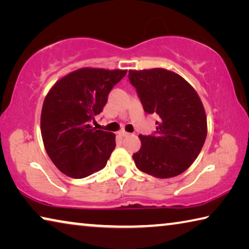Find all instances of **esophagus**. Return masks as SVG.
<instances>
[{
	"instance_id": "obj_1",
	"label": "esophagus",
	"mask_w": 249,
	"mask_h": 249,
	"mask_svg": "<svg viewBox=\"0 0 249 249\" xmlns=\"http://www.w3.org/2000/svg\"><path fill=\"white\" fill-rule=\"evenodd\" d=\"M117 134H119V135H120V136H122V137L128 136V135H129V133H127V132H126V130H124V129H122V130H120V132H119V133H117Z\"/></svg>"
}]
</instances>
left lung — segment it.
Masks as SVG:
<instances>
[{
    "mask_svg": "<svg viewBox=\"0 0 249 249\" xmlns=\"http://www.w3.org/2000/svg\"><path fill=\"white\" fill-rule=\"evenodd\" d=\"M128 78L144 111L159 116L154 135H140L135 165L160 179L182 174L199 156L208 133L199 94L187 80L167 69L129 70Z\"/></svg>",
    "mask_w": 249,
    "mask_h": 249,
    "instance_id": "1",
    "label": "left lung"
}]
</instances>
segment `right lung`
I'll list each match as a JSON object with an SVG mask.
<instances>
[{"label": "right lung", "instance_id": "1", "mask_svg": "<svg viewBox=\"0 0 249 249\" xmlns=\"http://www.w3.org/2000/svg\"><path fill=\"white\" fill-rule=\"evenodd\" d=\"M127 70L80 68L53 84L46 95L40 130L49 158L62 174L81 179L103 169L115 148V134L95 129L90 121L107 102Z\"/></svg>", "mask_w": 249, "mask_h": 249}]
</instances>
